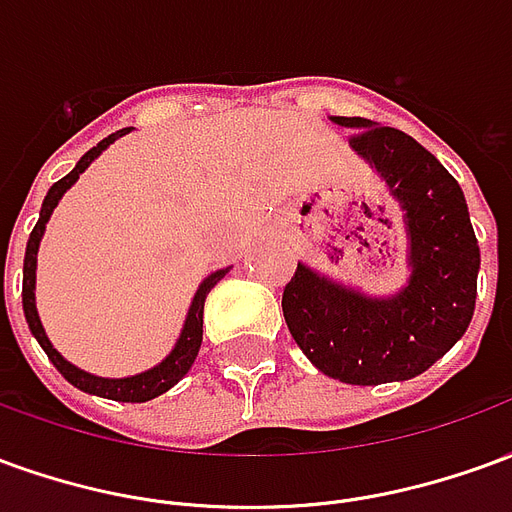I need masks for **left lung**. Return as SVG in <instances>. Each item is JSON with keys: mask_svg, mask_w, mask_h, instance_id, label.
Here are the masks:
<instances>
[{"mask_svg": "<svg viewBox=\"0 0 512 512\" xmlns=\"http://www.w3.org/2000/svg\"><path fill=\"white\" fill-rule=\"evenodd\" d=\"M332 120L354 128L351 147L400 202L411 274L392 296H367L299 263L282 293L285 323L329 378L356 386L408 381L436 365L472 323L480 246L466 197L417 139L365 117Z\"/></svg>", "mask_w": 512, "mask_h": 512, "instance_id": "8db88e82", "label": "left lung"}]
</instances>
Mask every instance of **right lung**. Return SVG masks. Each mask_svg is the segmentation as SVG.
I'll return each mask as SVG.
<instances>
[{"label": "right lung", "mask_w": 512, "mask_h": 512, "mask_svg": "<svg viewBox=\"0 0 512 512\" xmlns=\"http://www.w3.org/2000/svg\"><path fill=\"white\" fill-rule=\"evenodd\" d=\"M128 128L123 131H115V134H109L106 139H101L93 150H87L82 158H79V164L65 175L62 180H57L54 186L46 194V200H43V208H40V219L35 224V230L29 233L27 241V255H24V288H21V299H24V318L29 323V332L35 334V340L40 343V348L46 351V356L51 359V365L60 370L62 376L68 378L76 389H82V392H90V395L98 397H109V400H120V403H145V400H153V397L164 395L167 389L178 384L180 378L186 376L194 365V359L200 354V345H202V310H205V299H208V293L211 288L219 282V279L230 271V268H219V271H213L211 277H205L200 282V288L194 293V299H191V307L186 312V321H183V329H180V337L175 348L169 351L167 359H161L156 367H150L145 373H136V376L128 378H101L93 376V373H87L82 367L71 365L65 356L51 345V340L46 337V329H43V323H40L38 307H35V268H38V246L40 238L46 233V222H49L51 211L57 208V202L62 200V194L71 189L73 183L79 180L84 169L93 164L95 158L104 153L106 147L112 145L115 139L120 136H126Z\"/></svg>", "instance_id": "add662e5"}]
</instances>
